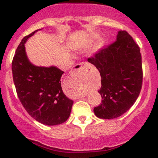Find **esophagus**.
Wrapping results in <instances>:
<instances>
[{"instance_id":"esophagus-1","label":"esophagus","mask_w":158,"mask_h":158,"mask_svg":"<svg viewBox=\"0 0 158 158\" xmlns=\"http://www.w3.org/2000/svg\"><path fill=\"white\" fill-rule=\"evenodd\" d=\"M90 67V64L87 62H81V63H79V64H76L74 66L73 70H72V74L77 73V72L80 71V70H87L88 68Z\"/></svg>"}]
</instances>
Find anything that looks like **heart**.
<instances>
[{"label": "heart", "mask_w": 158, "mask_h": 158, "mask_svg": "<svg viewBox=\"0 0 158 158\" xmlns=\"http://www.w3.org/2000/svg\"><path fill=\"white\" fill-rule=\"evenodd\" d=\"M102 43H99V44L97 45V48H98V49L101 48H102Z\"/></svg>", "instance_id": "1"}]
</instances>
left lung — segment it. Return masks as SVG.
<instances>
[{
	"instance_id": "obj_1",
	"label": "left lung",
	"mask_w": 158,
	"mask_h": 158,
	"mask_svg": "<svg viewBox=\"0 0 158 158\" xmlns=\"http://www.w3.org/2000/svg\"><path fill=\"white\" fill-rule=\"evenodd\" d=\"M101 76L99 93L102 103L94 108L100 119L120 117L133 106L143 83L142 59L139 46L125 30L118 32L113 44L88 58Z\"/></svg>"
}]
</instances>
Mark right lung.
Instances as JSON below:
<instances>
[{
    "instance_id": "right-lung-1",
    "label": "right lung",
    "mask_w": 158,
    "mask_h": 158,
    "mask_svg": "<svg viewBox=\"0 0 158 158\" xmlns=\"http://www.w3.org/2000/svg\"><path fill=\"white\" fill-rule=\"evenodd\" d=\"M41 30L21 40L12 62V77L18 97L27 113L42 124L56 126L69 118L73 101L63 93L62 70L55 66H36L27 57L24 44Z\"/></svg>"
}]
</instances>
